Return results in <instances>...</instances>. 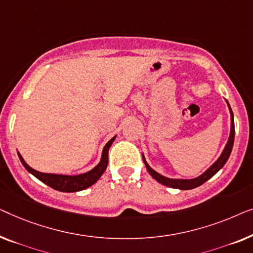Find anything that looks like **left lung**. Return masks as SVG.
<instances>
[{"mask_svg": "<svg viewBox=\"0 0 253 253\" xmlns=\"http://www.w3.org/2000/svg\"><path fill=\"white\" fill-rule=\"evenodd\" d=\"M227 104H228V108H229V111H230V122H232V124H230L229 138H228V141H227L226 147H225V149H223V151L221 152V155H220V157L216 159V161L213 163L212 165L210 166L204 173L201 174V175L197 176V177H194V179H188V180H186V179H169V177L164 176V175H162V174H159L158 172H156L154 169H151V167L149 166V164L147 163V161H145L144 155H142V158H143V163H144L145 167H147L149 174H150V175L154 177L156 181H158L159 183L164 184V186L169 187V188H175V189H181V190L194 189V188L199 187L201 184L206 182V181H208L209 179H211V177L214 175V174L218 172V170L222 169L223 165H225L227 161H228L230 152H232V149H233V145H234V137H235L234 115H233V111H232V109H230V105H229L228 102H227Z\"/></svg>", "mask_w": 253, "mask_h": 253, "instance_id": "obj_1", "label": "left lung"}]
</instances>
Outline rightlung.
<instances>
[{
  "label": "right lung",
  "instance_id": "obj_1",
  "mask_svg": "<svg viewBox=\"0 0 253 253\" xmlns=\"http://www.w3.org/2000/svg\"><path fill=\"white\" fill-rule=\"evenodd\" d=\"M116 140V136H113L108 143L105 144L104 149H103L101 161L96 165L94 169L88 170L86 173L78 174V175H63V174H52V173H42L39 170H35L32 169L30 165H27L26 162L24 161V158L21 157V155L18 152V157L20 159L21 164H23L25 169L28 172L41 181L47 184V186L51 187L52 189L63 191V193H77V191L84 190L86 188L90 187L97 181L99 177L102 176V174L104 173L108 166V154L109 149L113 143V141Z\"/></svg>",
  "mask_w": 253,
  "mask_h": 253
}]
</instances>
